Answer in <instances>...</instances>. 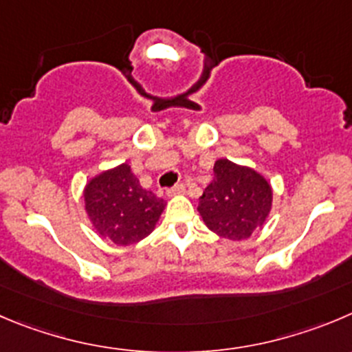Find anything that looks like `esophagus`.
<instances>
[{
	"label": "esophagus",
	"mask_w": 352,
	"mask_h": 352,
	"mask_svg": "<svg viewBox=\"0 0 352 352\" xmlns=\"http://www.w3.org/2000/svg\"><path fill=\"white\" fill-rule=\"evenodd\" d=\"M182 193H185V185L183 183H178V185H174L173 188L167 190V195H182Z\"/></svg>",
	"instance_id": "34e87169"
}]
</instances>
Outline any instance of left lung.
Returning a JSON list of instances; mask_svg holds the SVG:
<instances>
[{"instance_id":"8db88e82","label":"left lung","mask_w":352,"mask_h":352,"mask_svg":"<svg viewBox=\"0 0 352 352\" xmlns=\"http://www.w3.org/2000/svg\"><path fill=\"white\" fill-rule=\"evenodd\" d=\"M271 200V186L259 173L219 159L214 164L212 182L199 200V212L207 228L223 239L240 242L263 226Z\"/></svg>"}]
</instances>
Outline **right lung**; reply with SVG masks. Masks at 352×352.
Masks as SVG:
<instances>
[{
  "label": "right lung",
  "mask_w": 352,
  "mask_h": 352,
  "mask_svg": "<svg viewBox=\"0 0 352 352\" xmlns=\"http://www.w3.org/2000/svg\"><path fill=\"white\" fill-rule=\"evenodd\" d=\"M85 204L103 239L117 245H131L153 232L166 200L143 188L131 167L120 164L86 185Z\"/></svg>",
  "instance_id": "add662e5"
}]
</instances>
